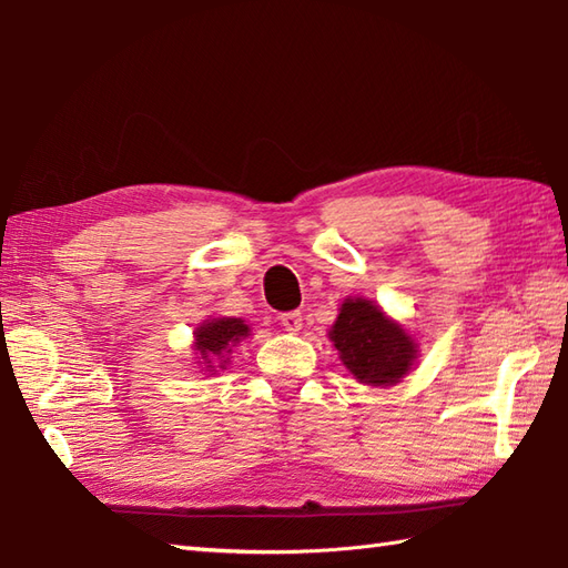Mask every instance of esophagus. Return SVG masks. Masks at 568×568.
<instances>
[{
	"label": "esophagus",
	"mask_w": 568,
	"mask_h": 568,
	"mask_svg": "<svg viewBox=\"0 0 568 568\" xmlns=\"http://www.w3.org/2000/svg\"><path fill=\"white\" fill-rule=\"evenodd\" d=\"M280 323L286 327V331H301V325H304V316H301L298 311H288V313H282L280 316Z\"/></svg>",
	"instance_id": "esophagus-1"
}]
</instances>
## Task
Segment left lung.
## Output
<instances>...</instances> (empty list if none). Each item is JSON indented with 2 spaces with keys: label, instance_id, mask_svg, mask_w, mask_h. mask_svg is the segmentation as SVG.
Wrapping results in <instances>:
<instances>
[{
  "label": "left lung",
  "instance_id": "8db88e82",
  "mask_svg": "<svg viewBox=\"0 0 568 568\" xmlns=\"http://www.w3.org/2000/svg\"><path fill=\"white\" fill-rule=\"evenodd\" d=\"M327 335L359 384L394 386L418 359L415 339L367 298H345Z\"/></svg>",
  "mask_w": 568,
  "mask_h": 568
}]
</instances>
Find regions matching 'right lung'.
<instances>
[{"mask_svg":"<svg viewBox=\"0 0 568 568\" xmlns=\"http://www.w3.org/2000/svg\"><path fill=\"white\" fill-rule=\"evenodd\" d=\"M250 335V327L241 318H211L201 323L194 333V349L204 359L206 369L213 372V364L221 362L219 367H225L233 347L243 343V337Z\"/></svg>","mask_w":568,"mask_h":568,"instance_id":"1","label":"right lung"}]
</instances>
